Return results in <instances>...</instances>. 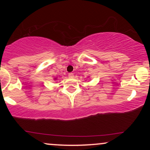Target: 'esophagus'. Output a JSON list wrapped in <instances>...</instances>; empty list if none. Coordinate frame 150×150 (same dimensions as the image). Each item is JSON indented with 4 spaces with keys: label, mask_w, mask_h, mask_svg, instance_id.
<instances>
[{
    "label": "esophagus",
    "mask_w": 150,
    "mask_h": 150,
    "mask_svg": "<svg viewBox=\"0 0 150 150\" xmlns=\"http://www.w3.org/2000/svg\"><path fill=\"white\" fill-rule=\"evenodd\" d=\"M68 76L69 78H73L74 77V74L73 73H69Z\"/></svg>",
    "instance_id": "34e87169"
}]
</instances>
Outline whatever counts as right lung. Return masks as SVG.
Here are the masks:
<instances>
[{"label":"right lung","mask_w":150,"mask_h":150,"mask_svg":"<svg viewBox=\"0 0 150 150\" xmlns=\"http://www.w3.org/2000/svg\"><path fill=\"white\" fill-rule=\"evenodd\" d=\"M57 79V78H54V81H56V80Z\"/></svg>","instance_id":"right-lung-1"}]
</instances>
